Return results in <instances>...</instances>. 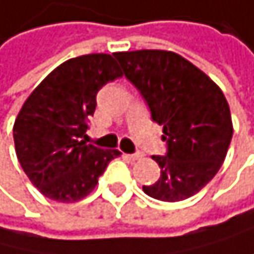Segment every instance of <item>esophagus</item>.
I'll list each match as a JSON object with an SVG mask.
<instances>
[{"instance_id": "esophagus-1", "label": "esophagus", "mask_w": 254, "mask_h": 254, "mask_svg": "<svg viewBox=\"0 0 254 254\" xmlns=\"http://www.w3.org/2000/svg\"><path fill=\"white\" fill-rule=\"evenodd\" d=\"M140 156H142L140 153H134V154H125V158L129 159V161H135V159H139Z\"/></svg>"}]
</instances>
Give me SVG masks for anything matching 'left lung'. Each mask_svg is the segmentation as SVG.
<instances>
[{
	"label": "left lung",
	"mask_w": 254,
	"mask_h": 254,
	"mask_svg": "<svg viewBox=\"0 0 254 254\" xmlns=\"http://www.w3.org/2000/svg\"><path fill=\"white\" fill-rule=\"evenodd\" d=\"M125 76L162 126L165 156H153L161 178L143 192L181 201L200 192L222 167L233 137L230 106L209 76L183 56L162 50L115 53Z\"/></svg>",
	"instance_id": "8db88e82"
}]
</instances>
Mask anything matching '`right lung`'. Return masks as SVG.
<instances>
[{"label":"right lung","instance_id":"obj_1","mask_svg":"<svg viewBox=\"0 0 254 254\" xmlns=\"http://www.w3.org/2000/svg\"><path fill=\"white\" fill-rule=\"evenodd\" d=\"M111 54H85L54 68L24 101L13 125L15 151L29 181L50 200L87 196L119 150L85 143L103 85L122 78Z\"/></svg>","mask_w":254,"mask_h":254}]
</instances>
